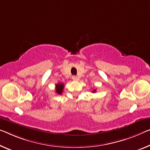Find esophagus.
Instances as JSON below:
<instances>
[{
  "mask_svg": "<svg viewBox=\"0 0 150 150\" xmlns=\"http://www.w3.org/2000/svg\"><path fill=\"white\" fill-rule=\"evenodd\" d=\"M72 78L74 80H78V78L76 76H73Z\"/></svg>",
  "mask_w": 150,
  "mask_h": 150,
  "instance_id": "1",
  "label": "esophagus"
}]
</instances>
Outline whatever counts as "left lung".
Wrapping results in <instances>:
<instances>
[{
  "mask_svg": "<svg viewBox=\"0 0 150 150\" xmlns=\"http://www.w3.org/2000/svg\"><path fill=\"white\" fill-rule=\"evenodd\" d=\"M96 90L95 89H94V90H93V93H96Z\"/></svg>",
  "mask_w": 150,
  "mask_h": 150,
  "instance_id": "1",
  "label": "left lung"
}]
</instances>
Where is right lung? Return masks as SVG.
Here are the masks:
<instances>
[{
  "mask_svg": "<svg viewBox=\"0 0 150 150\" xmlns=\"http://www.w3.org/2000/svg\"><path fill=\"white\" fill-rule=\"evenodd\" d=\"M64 84L63 83H58L56 85V93L58 94H61L63 92Z\"/></svg>",
  "mask_w": 150,
  "mask_h": 150,
  "instance_id": "1",
  "label": "right lung"
}]
</instances>
